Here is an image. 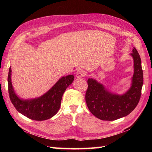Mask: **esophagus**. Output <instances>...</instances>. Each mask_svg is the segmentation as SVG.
<instances>
[{
  "label": "esophagus",
  "mask_w": 152,
  "mask_h": 152,
  "mask_svg": "<svg viewBox=\"0 0 152 152\" xmlns=\"http://www.w3.org/2000/svg\"><path fill=\"white\" fill-rule=\"evenodd\" d=\"M86 75V73L84 70L79 69L76 71V72L75 74V76L77 78H82V77H84Z\"/></svg>",
  "instance_id": "34e87169"
}]
</instances>
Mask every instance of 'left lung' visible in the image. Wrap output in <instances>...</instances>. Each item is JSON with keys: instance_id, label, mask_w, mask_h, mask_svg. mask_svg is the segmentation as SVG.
Wrapping results in <instances>:
<instances>
[{"instance_id": "1", "label": "left lung", "mask_w": 152, "mask_h": 152, "mask_svg": "<svg viewBox=\"0 0 152 152\" xmlns=\"http://www.w3.org/2000/svg\"><path fill=\"white\" fill-rule=\"evenodd\" d=\"M131 56L133 59L134 73L131 87L124 94L112 93L95 79L88 80L86 101L90 112L96 118L114 121L127 116L137 106L143 85V71L141 59L135 48Z\"/></svg>"}]
</instances>
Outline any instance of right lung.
<instances>
[{"instance_id":"right-lung-1","label":"right lung","mask_w":152,"mask_h":152,"mask_svg":"<svg viewBox=\"0 0 152 152\" xmlns=\"http://www.w3.org/2000/svg\"><path fill=\"white\" fill-rule=\"evenodd\" d=\"M11 76L12 69L10 67L8 76V93L13 105L21 114L36 121L46 120L57 114L60 108L64 92L74 79L72 74L64 76L39 97L23 99L18 96L14 91Z\"/></svg>"}]
</instances>
